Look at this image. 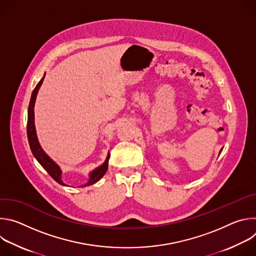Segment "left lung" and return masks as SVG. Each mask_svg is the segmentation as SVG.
Masks as SVG:
<instances>
[{
	"label": "left lung",
	"mask_w": 256,
	"mask_h": 256,
	"mask_svg": "<svg viewBox=\"0 0 256 256\" xmlns=\"http://www.w3.org/2000/svg\"><path fill=\"white\" fill-rule=\"evenodd\" d=\"M221 151H222V150H221ZM221 151H220V152H221Z\"/></svg>",
	"instance_id": "left-lung-1"
}]
</instances>
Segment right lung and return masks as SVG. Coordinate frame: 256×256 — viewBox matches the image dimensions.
<instances>
[{"label":"right lung","mask_w":256,"mask_h":256,"mask_svg":"<svg viewBox=\"0 0 256 256\" xmlns=\"http://www.w3.org/2000/svg\"><path fill=\"white\" fill-rule=\"evenodd\" d=\"M46 76V75H44ZM44 77L38 82V84L36 85V87L34 88L32 95H31V99L29 102V107H28V120H27V136H28V142H29V146L32 154L34 155V157L36 158L40 162V164L48 171V173L58 182V184H62V186H66L64 182L62 181L60 177H62V171L60 169V167L44 152V150L42 149L40 144L38 142V136H36V132H35V126H34V104H35V99H36V95H38V89L42 86V82H44ZM110 155L108 154L105 162L98 167L97 169H95L91 174H90V179L87 182V184L84 186H88L91 184H94L95 182H97L107 171L108 168V160Z\"/></svg>","instance_id":"right-lung-1"}]
</instances>
